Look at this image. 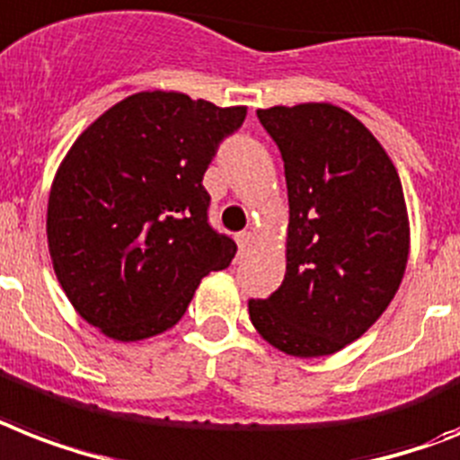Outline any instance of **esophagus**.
Instances as JSON below:
<instances>
[{"instance_id":"obj_1","label":"esophagus","mask_w":460,"mask_h":460,"mask_svg":"<svg viewBox=\"0 0 460 460\" xmlns=\"http://www.w3.org/2000/svg\"><path fill=\"white\" fill-rule=\"evenodd\" d=\"M236 243H238V255H243L245 248L252 243V234H250V231H241V234L236 236Z\"/></svg>"}]
</instances>
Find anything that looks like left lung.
<instances>
[{
	"label": "left lung",
	"mask_w": 460,
	"mask_h": 460,
	"mask_svg": "<svg viewBox=\"0 0 460 460\" xmlns=\"http://www.w3.org/2000/svg\"><path fill=\"white\" fill-rule=\"evenodd\" d=\"M288 186L286 276L248 300L252 326L293 357H326L368 331L397 293L409 257L399 174L354 115L331 103L257 111Z\"/></svg>",
	"instance_id": "left-lung-1"
}]
</instances>
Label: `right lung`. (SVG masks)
Returning a JSON list of instances; mask_svg holds the SVG:
<instances>
[{
	"label": "right lung",
	"mask_w": 460,
	"mask_h": 460,
	"mask_svg": "<svg viewBox=\"0 0 460 460\" xmlns=\"http://www.w3.org/2000/svg\"><path fill=\"white\" fill-rule=\"evenodd\" d=\"M245 106L139 92L80 134L47 210L54 271L73 307L108 338L158 335L236 243L210 226L203 174Z\"/></svg>",
	"instance_id": "1"
}]
</instances>
